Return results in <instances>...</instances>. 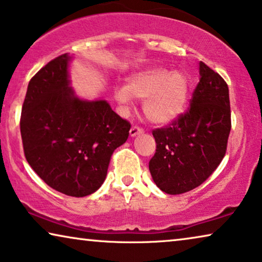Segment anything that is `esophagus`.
Segmentation results:
<instances>
[{"label": "esophagus", "instance_id": "esophagus-1", "mask_svg": "<svg viewBox=\"0 0 262 262\" xmlns=\"http://www.w3.org/2000/svg\"><path fill=\"white\" fill-rule=\"evenodd\" d=\"M143 132H144V130L142 127H139V126H137V125H135V126L131 127L130 136H131V137H135V136H137V135H142Z\"/></svg>", "mask_w": 262, "mask_h": 262}]
</instances>
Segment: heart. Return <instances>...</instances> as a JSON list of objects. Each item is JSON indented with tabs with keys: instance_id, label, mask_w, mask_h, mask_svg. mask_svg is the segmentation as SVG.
Returning <instances> with one entry per match:
<instances>
[{
	"instance_id": "1",
	"label": "heart",
	"mask_w": 262,
	"mask_h": 262,
	"mask_svg": "<svg viewBox=\"0 0 262 262\" xmlns=\"http://www.w3.org/2000/svg\"><path fill=\"white\" fill-rule=\"evenodd\" d=\"M190 82L183 72L164 67H150L131 74L126 85L117 87L115 97L128 106L132 98L143 100V113L155 124L175 120L188 103Z\"/></svg>"
}]
</instances>
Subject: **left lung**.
<instances>
[{"instance_id": "left-lung-1", "label": "left lung", "mask_w": 262, "mask_h": 262, "mask_svg": "<svg viewBox=\"0 0 262 262\" xmlns=\"http://www.w3.org/2000/svg\"><path fill=\"white\" fill-rule=\"evenodd\" d=\"M200 75L188 111L152 131L156 152L149 170L157 187L170 195L202 184L226 155L232 127L228 86L202 61Z\"/></svg>"}]
</instances>
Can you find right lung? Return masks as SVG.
Wrapping results in <instances>:
<instances>
[{
  "label": "right lung",
  "instance_id": "1",
  "mask_svg": "<svg viewBox=\"0 0 262 262\" xmlns=\"http://www.w3.org/2000/svg\"><path fill=\"white\" fill-rule=\"evenodd\" d=\"M71 56L53 59L30 79L20 128L25 157L41 180L73 197L93 194L131 124L105 100H81L68 80Z\"/></svg>",
  "mask_w": 262,
  "mask_h": 262
}]
</instances>
